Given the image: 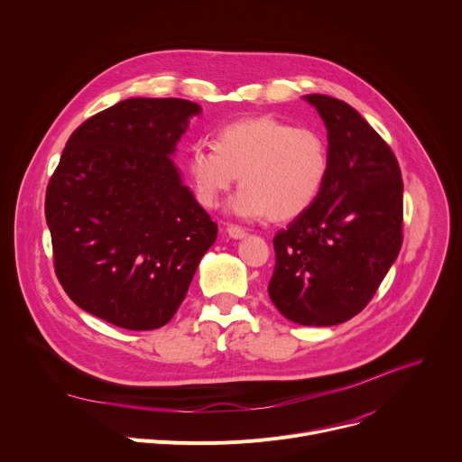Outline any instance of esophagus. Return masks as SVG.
<instances>
[{
	"label": "esophagus",
	"mask_w": 462,
	"mask_h": 462,
	"mask_svg": "<svg viewBox=\"0 0 462 462\" xmlns=\"http://www.w3.org/2000/svg\"><path fill=\"white\" fill-rule=\"evenodd\" d=\"M226 234H228L230 237H234V239H241V237L246 236V230L241 228V226H237V225H228V226H226Z\"/></svg>",
	"instance_id": "34e87169"
}]
</instances>
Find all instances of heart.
Segmentation results:
<instances>
[{"mask_svg":"<svg viewBox=\"0 0 462 462\" xmlns=\"http://www.w3.org/2000/svg\"><path fill=\"white\" fill-rule=\"evenodd\" d=\"M195 201L212 210L239 177L230 201L241 217L292 219L314 205L328 175L323 135L274 115L246 116L219 125L212 146L197 144L186 159Z\"/></svg>","mask_w":462,"mask_h":462,"instance_id":"b5f03b06","label":"heart"}]
</instances>
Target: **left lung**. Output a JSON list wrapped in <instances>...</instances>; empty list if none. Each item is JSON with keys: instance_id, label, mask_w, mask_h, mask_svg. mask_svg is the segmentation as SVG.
<instances>
[{"instance_id": "1", "label": "left lung", "mask_w": 462, "mask_h": 462, "mask_svg": "<svg viewBox=\"0 0 462 462\" xmlns=\"http://www.w3.org/2000/svg\"><path fill=\"white\" fill-rule=\"evenodd\" d=\"M327 127L328 175L310 208L274 237L269 296L300 325H337L374 296L402 246V175L349 104L307 95Z\"/></svg>"}]
</instances>
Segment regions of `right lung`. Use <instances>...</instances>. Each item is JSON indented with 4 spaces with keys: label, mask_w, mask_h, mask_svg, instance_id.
Listing matches in <instances>:
<instances>
[{
    "label": "right lung",
    "mask_w": 462,
    "mask_h": 462,
    "mask_svg": "<svg viewBox=\"0 0 462 462\" xmlns=\"http://www.w3.org/2000/svg\"><path fill=\"white\" fill-rule=\"evenodd\" d=\"M201 107L127 98L80 124L45 193L54 273L86 312L129 331L166 325L217 225L170 159Z\"/></svg>",
    "instance_id": "right-lung-1"
}]
</instances>
